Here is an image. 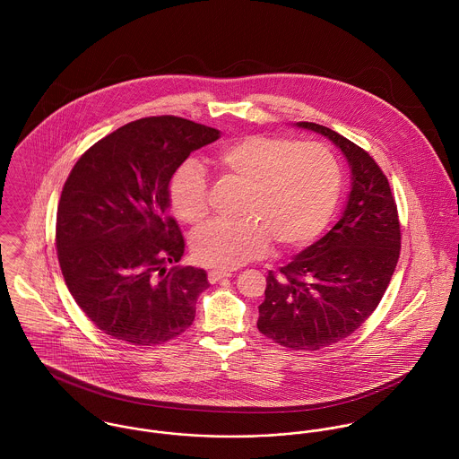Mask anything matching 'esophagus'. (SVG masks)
Instances as JSON below:
<instances>
[{
    "mask_svg": "<svg viewBox=\"0 0 459 459\" xmlns=\"http://www.w3.org/2000/svg\"><path fill=\"white\" fill-rule=\"evenodd\" d=\"M224 277H231V272H228V270H210V272H208V281H210L212 284H215L217 281H221V279H224Z\"/></svg>",
    "mask_w": 459,
    "mask_h": 459,
    "instance_id": "34e87169",
    "label": "esophagus"
}]
</instances>
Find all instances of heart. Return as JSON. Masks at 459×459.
<instances>
[{
	"label": "heart",
	"mask_w": 459,
	"mask_h": 459,
	"mask_svg": "<svg viewBox=\"0 0 459 459\" xmlns=\"http://www.w3.org/2000/svg\"><path fill=\"white\" fill-rule=\"evenodd\" d=\"M212 166L246 187L242 219L212 222L193 240L197 262L221 270L260 258L270 244L275 251H291L313 242L327 226L341 189V169L328 148L281 135H246L221 148ZM168 193L184 222L206 221L208 182L196 164L180 166Z\"/></svg>",
	"instance_id": "obj_1"
}]
</instances>
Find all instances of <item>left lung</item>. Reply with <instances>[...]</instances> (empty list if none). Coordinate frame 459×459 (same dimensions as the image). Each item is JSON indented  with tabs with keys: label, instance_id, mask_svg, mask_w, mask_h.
<instances>
[{
	"label": "left lung",
	"instance_id": "left-lung-1",
	"mask_svg": "<svg viewBox=\"0 0 459 459\" xmlns=\"http://www.w3.org/2000/svg\"><path fill=\"white\" fill-rule=\"evenodd\" d=\"M328 137L351 169V191L325 237L279 273L268 272L258 330L291 350H320L360 327L380 304L401 249L391 186L375 159L328 127L299 122Z\"/></svg>",
	"mask_w": 459,
	"mask_h": 459
}]
</instances>
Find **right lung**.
Instances as JSON below:
<instances>
[{"label":"right lung","instance_id":"add662e5","mask_svg":"<svg viewBox=\"0 0 459 459\" xmlns=\"http://www.w3.org/2000/svg\"><path fill=\"white\" fill-rule=\"evenodd\" d=\"M219 134L180 117L141 118L74 164L56 213L58 262L77 306L113 339L155 346L193 325L210 284L204 270L177 264L186 242L168 189L191 152Z\"/></svg>","mask_w":459,"mask_h":459}]
</instances>
